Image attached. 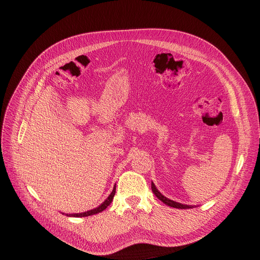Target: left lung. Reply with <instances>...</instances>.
<instances>
[{"label":"left lung","instance_id":"left-lung-1","mask_svg":"<svg viewBox=\"0 0 260 260\" xmlns=\"http://www.w3.org/2000/svg\"><path fill=\"white\" fill-rule=\"evenodd\" d=\"M152 190H153V193L156 195V197L159 200H161L163 203H166L167 206H169V207L176 208V209H190V208H192V207H189V206H184V204H181V203H178V202H176V201L168 199L167 197H165L159 192V190L156 188L154 183H152Z\"/></svg>","mask_w":260,"mask_h":260}]
</instances>
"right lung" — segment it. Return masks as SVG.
Wrapping results in <instances>:
<instances>
[{
	"instance_id": "1",
	"label": "right lung",
	"mask_w": 260,
	"mask_h": 260,
	"mask_svg": "<svg viewBox=\"0 0 260 260\" xmlns=\"http://www.w3.org/2000/svg\"><path fill=\"white\" fill-rule=\"evenodd\" d=\"M115 193H116V185H115V187H114V189H113V192H112V194L108 196V198L101 204V206H99L98 208H95V209H93V210H90V211H87V212H84V213H80V214H72V215H67V216H74V217H86V216H90V215H94V214H98V213H100V212H102V211H104L109 204L112 203V201H113V199H114V196H115Z\"/></svg>"
}]
</instances>
